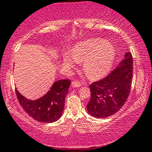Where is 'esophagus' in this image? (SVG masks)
Instances as JSON below:
<instances>
[{
  "mask_svg": "<svg viewBox=\"0 0 152 152\" xmlns=\"http://www.w3.org/2000/svg\"><path fill=\"white\" fill-rule=\"evenodd\" d=\"M80 83L78 81L74 80L72 82V86L73 88H78V87H80Z\"/></svg>",
  "mask_w": 152,
  "mask_h": 152,
  "instance_id": "1",
  "label": "esophagus"
}]
</instances>
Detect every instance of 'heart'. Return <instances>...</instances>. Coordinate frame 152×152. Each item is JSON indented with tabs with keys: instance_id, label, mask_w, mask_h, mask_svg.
Instances as JSON below:
<instances>
[{
	"instance_id": "heart-1",
	"label": "heart",
	"mask_w": 152,
	"mask_h": 152,
	"mask_svg": "<svg viewBox=\"0 0 152 152\" xmlns=\"http://www.w3.org/2000/svg\"><path fill=\"white\" fill-rule=\"evenodd\" d=\"M115 52L113 46L101 39H93L76 44L72 53L64 57V64L71 67L75 62H82L85 73L92 79L101 77L108 72L113 64Z\"/></svg>"
}]
</instances>
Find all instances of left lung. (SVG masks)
Here are the masks:
<instances>
[{"instance_id": "obj_1", "label": "left lung", "mask_w": 152, "mask_h": 152, "mask_svg": "<svg viewBox=\"0 0 152 152\" xmlns=\"http://www.w3.org/2000/svg\"><path fill=\"white\" fill-rule=\"evenodd\" d=\"M111 72L90 85V101L87 109L90 115L104 118L113 115L127 100L133 79V57L130 52Z\"/></svg>"}]
</instances>
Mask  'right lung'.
Here are the masks:
<instances>
[{
  "label": "right lung",
  "mask_w": 152,
  "mask_h": 152,
  "mask_svg": "<svg viewBox=\"0 0 152 152\" xmlns=\"http://www.w3.org/2000/svg\"><path fill=\"white\" fill-rule=\"evenodd\" d=\"M69 85L70 80L67 79L55 82L48 93L37 100L26 99L16 89V95L20 105L31 117L39 122L52 123L62 115Z\"/></svg>",
  "instance_id": "right-lung-1"
}]
</instances>
